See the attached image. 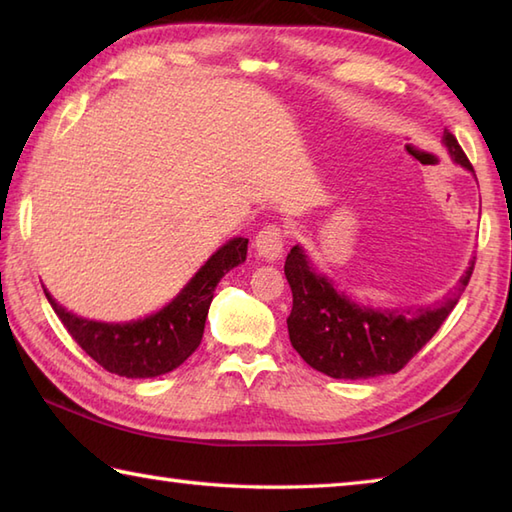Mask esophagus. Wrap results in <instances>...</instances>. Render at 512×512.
<instances>
[{
    "mask_svg": "<svg viewBox=\"0 0 512 512\" xmlns=\"http://www.w3.org/2000/svg\"><path fill=\"white\" fill-rule=\"evenodd\" d=\"M284 244H286V231L277 224H268L255 237V248L259 257L268 259V262H275V259L281 257L284 253Z\"/></svg>",
    "mask_w": 512,
    "mask_h": 512,
    "instance_id": "1",
    "label": "esophagus"
}]
</instances>
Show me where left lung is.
<instances>
[{
    "label": "left lung",
    "mask_w": 512,
    "mask_h": 512,
    "mask_svg": "<svg viewBox=\"0 0 512 512\" xmlns=\"http://www.w3.org/2000/svg\"><path fill=\"white\" fill-rule=\"evenodd\" d=\"M442 140L453 162L473 171L449 129H444ZM473 268L475 259L458 286L433 308L372 310L336 292L328 277L314 273L303 248L292 246L284 266L292 290L290 343L310 367L332 378L358 380L396 374L440 330L469 286Z\"/></svg>",
    "instance_id": "1"
}]
</instances>
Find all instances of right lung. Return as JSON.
Instances as JSON below:
<instances>
[{
  "label": "right lung",
  "mask_w": 512,
  "mask_h": 512,
  "mask_svg": "<svg viewBox=\"0 0 512 512\" xmlns=\"http://www.w3.org/2000/svg\"><path fill=\"white\" fill-rule=\"evenodd\" d=\"M246 250L248 239L233 237L211 255L169 306L129 323L81 319L59 306L48 290L43 292L72 339L103 369L125 378H154L180 367L198 350L215 286L228 270L244 262Z\"/></svg>",
  "instance_id": "add662e5"
}]
</instances>
